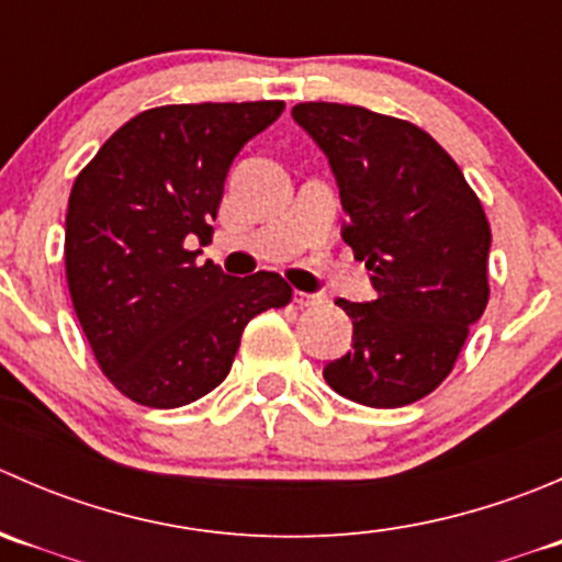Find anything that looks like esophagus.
Segmentation results:
<instances>
[{"label": "esophagus", "instance_id": "34e87169", "mask_svg": "<svg viewBox=\"0 0 562 562\" xmlns=\"http://www.w3.org/2000/svg\"><path fill=\"white\" fill-rule=\"evenodd\" d=\"M296 304H299V310H313V307H317V304H323V296L321 293H304V291H296Z\"/></svg>", "mask_w": 562, "mask_h": 562}]
</instances>
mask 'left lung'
Returning <instances> with one entry per match:
<instances>
[{
    "instance_id": "1",
    "label": "left lung",
    "mask_w": 562,
    "mask_h": 562,
    "mask_svg": "<svg viewBox=\"0 0 562 562\" xmlns=\"http://www.w3.org/2000/svg\"><path fill=\"white\" fill-rule=\"evenodd\" d=\"M293 119L331 162L342 239L378 293L337 302L353 317V350L323 378L359 405H411L449 378L490 302L484 206L449 151L407 119L339 103H299Z\"/></svg>"
}]
</instances>
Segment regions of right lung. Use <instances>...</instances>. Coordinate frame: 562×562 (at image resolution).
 Returning a JSON list of instances; mask_svg holds the SVG:
<instances>
[{
	"label": "right lung",
	"mask_w": 562,
	"mask_h": 562,
	"mask_svg": "<svg viewBox=\"0 0 562 562\" xmlns=\"http://www.w3.org/2000/svg\"><path fill=\"white\" fill-rule=\"evenodd\" d=\"M282 100L160 105L100 146L70 190L65 271L108 381L146 407H181L231 372L255 315L285 307L274 271L223 274L187 241L212 239L231 162Z\"/></svg>",
	"instance_id": "add662e5"
}]
</instances>
